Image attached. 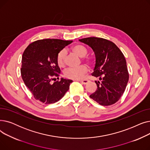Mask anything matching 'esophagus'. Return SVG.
Returning <instances> with one entry per match:
<instances>
[{
  "instance_id": "34e87169",
  "label": "esophagus",
  "mask_w": 150,
  "mask_h": 150,
  "mask_svg": "<svg viewBox=\"0 0 150 150\" xmlns=\"http://www.w3.org/2000/svg\"><path fill=\"white\" fill-rule=\"evenodd\" d=\"M80 82L83 84H86L89 82L88 80H80Z\"/></svg>"
}]
</instances>
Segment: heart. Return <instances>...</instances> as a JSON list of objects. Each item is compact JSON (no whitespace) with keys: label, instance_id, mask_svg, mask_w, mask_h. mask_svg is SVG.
<instances>
[{"label":"heart","instance_id":"b5f03b06","mask_svg":"<svg viewBox=\"0 0 150 150\" xmlns=\"http://www.w3.org/2000/svg\"><path fill=\"white\" fill-rule=\"evenodd\" d=\"M72 50L78 56L82 58V59L86 63L90 64L92 63V60L89 58L85 57L88 54V50L81 44H76L72 47ZM67 56L66 50L62 49L60 50L57 55V62L59 67H63L65 65V61ZM88 69L85 65H81L75 68H68L64 71V75L66 77L73 80L82 79L87 74Z\"/></svg>","mask_w":150,"mask_h":150}]
</instances>
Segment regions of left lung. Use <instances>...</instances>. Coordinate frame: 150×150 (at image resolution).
<instances>
[{
	"mask_svg": "<svg viewBox=\"0 0 150 150\" xmlns=\"http://www.w3.org/2000/svg\"><path fill=\"white\" fill-rule=\"evenodd\" d=\"M91 47L95 53L96 66L92 75L96 81V91L89 96L102 106L115 103L123 95L129 80L127 61L123 53L108 39L90 37L79 40Z\"/></svg>",
	"mask_w": 150,
	"mask_h": 150,
	"instance_id": "8db88e82",
	"label": "left lung"
}]
</instances>
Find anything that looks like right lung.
<instances>
[{"instance_id": "right-lung-1", "label": "right lung", "mask_w": 150, "mask_h": 150, "mask_svg": "<svg viewBox=\"0 0 150 150\" xmlns=\"http://www.w3.org/2000/svg\"><path fill=\"white\" fill-rule=\"evenodd\" d=\"M72 42V41L57 39H41L29 44L23 52L22 78L35 98L40 103H56L69 90L72 80L61 78L60 81L53 84L50 81L61 73L57 62L58 53Z\"/></svg>"}]
</instances>
